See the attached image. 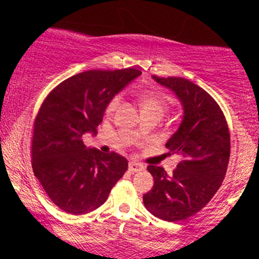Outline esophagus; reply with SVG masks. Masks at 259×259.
Masks as SVG:
<instances>
[{
	"label": "esophagus",
	"mask_w": 259,
	"mask_h": 259,
	"mask_svg": "<svg viewBox=\"0 0 259 259\" xmlns=\"http://www.w3.org/2000/svg\"><path fill=\"white\" fill-rule=\"evenodd\" d=\"M144 169V165L140 164V163H136V162H129V170L132 171V173H136V171H140Z\"/></svg>",
	"instance_id": "esophagus-1"
}]
</instances>
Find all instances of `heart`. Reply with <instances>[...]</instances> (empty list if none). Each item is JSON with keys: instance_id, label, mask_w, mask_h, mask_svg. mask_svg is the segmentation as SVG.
Masks as SVG:
<instances>
[{"instance_id": "1", "label": "heart", "mask_w": 259, "mask_h": 259, "mask_svg": "<svg viewBox=\"0 0 259 259\" xmlns=\"http://www.w3.org/2000/svg\"><path fill=\"white\" fill-rule=\"evenodd\" d=\"M138 100L141 106L142 113L144 112H157L163 114L167 108V101L159 92L152 90H144L138 95ZM118 105V97L111 100V102L107 106V112H112Z\"/></svg>"}]
</instances>
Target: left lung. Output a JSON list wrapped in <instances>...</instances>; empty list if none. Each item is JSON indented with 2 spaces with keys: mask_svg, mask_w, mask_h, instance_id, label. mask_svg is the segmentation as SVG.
Returning <instances> with one entry per match:
<instances>
[{
  "mask_svg": "<svg viewBox=\"0 0 259 259\" xmlns=\"http://www.w3.org/2000/svg\"><path fill=\"white\" fill-rule=\"evenodd\" d=\"M152 78L170 89L183 103L184 118L165 147L181 156L173 174L148 165L154 185L144 195L148 212L167 222H179L200 212L221 187L230 157V134L215 100L184 78Z\"/></svg>",
  "mask_w": 259,
  "mask_h": 259,
  "instance_id": "8db88e82",
  "label": "left lung"
}]
</instances>
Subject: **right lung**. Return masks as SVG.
<instances>
[{"mask_svg": "<svg viewBox=\"0 0 259 259\" xmlns=\"http://www.w3.org/2000/svg\"><path fill=\"white\" fill-rule=\"evenodd\" d=\"M141 72L135 68L88 70L65 79L47 95L34 121L31 165L56 206L85 214L105 203L127 169L120 154L88 148L111 100Z\"/></svg>", "mask_w": 259, "mask_h": 259, "instance_id": "right-lung-1", "label": "right lung"}]
</instances>
